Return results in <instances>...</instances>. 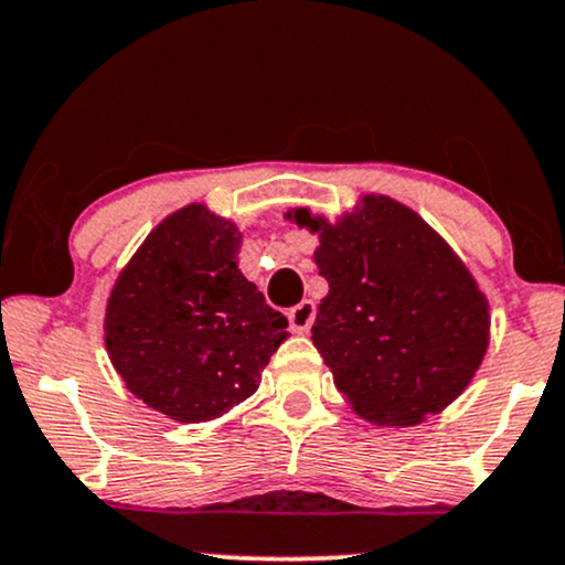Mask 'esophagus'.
<instances>
[{"label": "esophagus", "mask_w": 565, "mask_h": 565, "mask_svg": "<svg viewBox=\"0 0 565 565\" xmlns=\"http://www.w3.org/2000/svg\"><path fill=\"white\" fill-rule=\"evenodd\" d=\"M312 320H316V305L310 299H302L297 307L289 310V326L295 333H307L312 328Z\"/></svg>", "instance_id": "34e87169"}]
</instances>
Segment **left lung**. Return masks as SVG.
Here are the masks:
<instances>
[{"label":"left lung","instance_id":"8db88e82","mask_svg":"<svg viewBox=\"0 0 565 565\" xmlns=\"http://www.w3.org/2000/svg\"><path fill=\"white\" fill-rule=\"evenodd\" d=\"M318 234L328 281L312 344L352 409L381 427H409L467 388L490 341L488 299L459 255L412 209L365 195L335 224L295 209Z\"/></svg>","mask_w":565,"mask_h":565}]
</instances>
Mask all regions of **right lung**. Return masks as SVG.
<instances>
[{
    "label": "right lung",
    "mask_w": 565,
    "mask_h": 565,
    "mask_svg": "<svg viewBox=\"0 0 565 565\" xmlns=\"http://www.w3.org/2000/svg\"><path fill=\"white\" fill-rule=\"evenodd\" d=\"M237 224L203 203L148 234L114 284L104 318L127 388L177 423H209L253 396L287 318L242 276Z\"/></svg>",
    "instance_id": "right-lung-1"
}]
</instances>
